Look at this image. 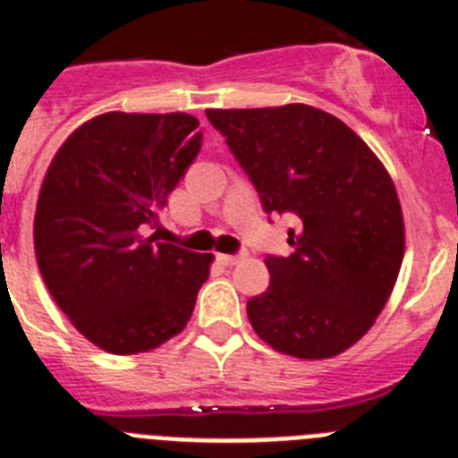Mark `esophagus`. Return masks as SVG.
<instances>
[{
  "label": "esophagus",
  "mask_w": 458,
  "mask_h": 458,
  "mask_svg": "<svg viewBox=\"0 0 458 458\" xmlns=\"http://www.w3.org/2000/svg\"><path fill=\"white\" fill-rule=\"evenodd\" d=\"M241 259L242 257H233V254H217V261H220L222 266H236Z\"/></svg>",
  "instance_id": "esophagus-1"
}]
</instances>
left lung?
Listing matches in <instances>:
<instances>
[{
	"label": "left lung",
	"instance_id": "left-lung-1",
	"mask_svg": "<svg viewBox=\"0 0 458 458\" xmlns=\"http://www.w3.org/2000/svg\"><path fill=\"white\" fill-rule=\"evenodd\" d=\"M267 213H295L293 254L267 257L270 286L247 301L263 343L295 359L343 354L370 331L404 259L395 183L343 120L306 104L208 108Z\"/></svg>",
	"mask_w": 458,
	"mask_h": 458
}]
</instances>
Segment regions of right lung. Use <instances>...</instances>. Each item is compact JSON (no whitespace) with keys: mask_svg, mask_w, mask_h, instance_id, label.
<instances>
[{"mask_svg":"<svg viewBox=\"0 0 458 458\" xmlns=\"http://www.w3.org/2000/svg\"><path fill=\"white\" fill-rule=\"evenodd\" d=\"M188 113L92 117L65 138L38 192L36 261L74 329L108 354H140L182 334L213 254L145 236L199 154Z\"/></svg>","mask_w":458,"mask_h":458,"instance_id":"1","label":"right lung"}]
</instances>
